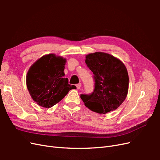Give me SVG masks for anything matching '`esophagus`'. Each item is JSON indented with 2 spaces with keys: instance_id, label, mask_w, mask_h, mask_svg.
<instances>
[{
  "instance_id": "1",
  "label": "esophagus",
  "mask_w": 160,
  "mask_h": 160,
  "mask_svg": "<svg viewBox=\"0 0 160 160\" xmlns=\"http://www.w3.org/2000/svg\"><path fill=\"white\" fill-rule=\"evenodd\" d=\"M76 87H77V89H80V88H81V83H78V84H77V85H76Z\"/></svg>"
}]
</instances>
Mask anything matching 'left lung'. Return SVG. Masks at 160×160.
<instances>
[{"label":"left lung","mask_w":160,"mask_h":160,"mask_svg":"<svg viewBox=\"0 0 160 160\" xmlns=\"http://www.w3.org/2000/svg\"><path fill=\"white\" fill-rule=\"evenodd\" d=\"M85 63L94 74L95 89L89 95L81 94L85 105L98 113L117 109L128 95L129 76L119 59L103 52L90 53Z\"/></svg>","instance_id":"left-lung-1"}]
</instances>
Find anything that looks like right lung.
<instances>
[{"label": "right lung", "mask_w": 160, "mask_h": 160, "mask_svg": "<svg viewBox=\"0 0 160 160\" xmlns=\"http://www.w3.org/2000/svg\"><path fill=\"white\" fill-rule=\"evenodd\" d=\"M66 59L55 54L42 56L33 63L27 75V86L34 101L43 108L52 107L75 89L64 78Z\"/></svg>", "instance_id": "1"}]
</instances>
